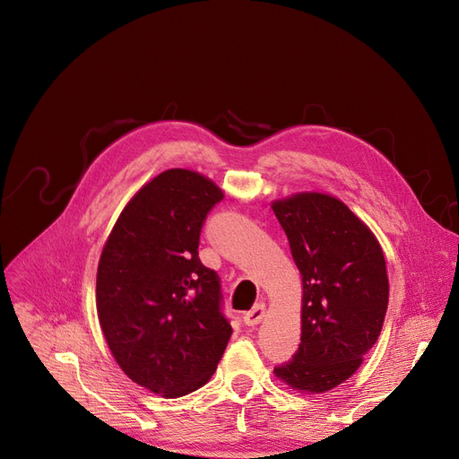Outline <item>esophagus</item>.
<instances>
[{"label":"esophagus","mask_w":459,"mask_h":459,"mask_svg":"<svg viewBox=\"0 0 459 459\" xmlns=\"http://www.w3.org/2000/svg\"><path fill=\"white\" fill-rule=\"evenodd\" d=\"M264 316H266V305H264V303H256L249 312H246L244 322H246L247 325H258V324L264 320Z\"/></svg>","instance_id":"1"}]
</instances>
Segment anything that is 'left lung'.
Segmentation results:
<instances>
[{"instance_id":"left-lung-1","label":"left lung","mask_w":459,"mask_h":459,"mask_svg":"<svg viewBox=\"0 0 459 459\" xmlns=\"http://www.w3.org/2000/svg\"><path fill=\"white\" fill-rule=\"evenodd\" d=\"M301 273V344L273 374L322 394L351 377L372 350L389 303L383 249L365 221L329 193L272 203Z\"/></svg>"}]
</instances>
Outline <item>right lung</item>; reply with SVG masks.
Wrapping results in <instances>:
<instances>
[{
  "instance_id": "obj_1",
  "label": "right lung",
  "mask_w": 459,
  "mask_h": 459,
  "mask_svg": "<svg viewBox=\"0 0 459 459\" xmlns=\"http://www.w3.org/2000/svg\"><path fill=\"white\" fill-rule=\"evenodd\" d=\"M223 197L204 175L167 169L128 201L100 255L96 312L111 355L163 398L208 383L232 334L220 277L197 251L206 213Z\"/></svg>"
}]
</instances>
